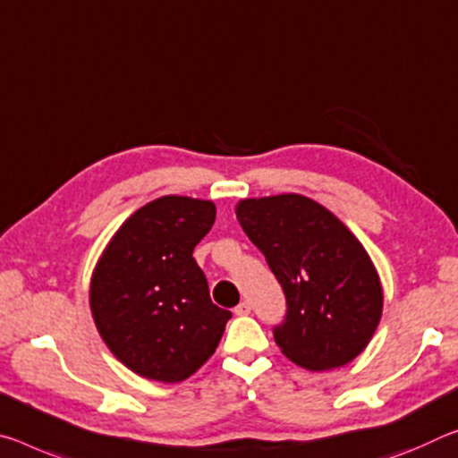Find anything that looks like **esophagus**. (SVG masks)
<instances>
[{
  "mask_svg": "<svg viewBox=\"0 0 458 458\" xmlns=\"http://www.w3.org/2000/svg\"><path fill=\"white\" fill-rule=\"evenodd\" d=\"M234 314H236V316H249V314H250V303L241 301V303H238V306L234 308Z\"/></svg>",
  "mask_w": 458,
  "mask_h": 458,
  "instance_id": "34e87169",
  "label": "esophagus"
}]
</instances>
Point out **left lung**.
<instances>
[{"mask_svg": "<svg viewBox=\"0 0 458 458\" xmlns=\"http://www.w3.org/2000/svg\"><path fill=\"white\" fill-rule=\"evenodd\" d=\"M236 217L285 293V320L273 330L281 352L310 371L359 357L379 326L383 289L357 236L300 193L241 199Z\"/></svg>", "mask_w": 458, "mask_h": 458, "instance_id": "left-lung-1", "label": "left lung"}]
</instances>
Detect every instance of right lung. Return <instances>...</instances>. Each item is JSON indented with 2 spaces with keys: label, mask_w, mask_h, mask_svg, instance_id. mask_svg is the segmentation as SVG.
<instances>
[{
  "label": "right lung",
  "mask_w": 458,
  "mask_h": 458,
  "mask_svg": "<svg viewBox=\"0 0 458 458\" xmlns=\"http://www.w3.org/2000/svg\"><path fill=\"white\" fill-rule=\"evenodd\" d=\"M206 199L165 195L122 224L89 285L99 336L144 379L179 383L212 357L230 311L209 300L193 249L214 226Z\"/></svg>",
  "instance_id": "1"
}]
</instances>
